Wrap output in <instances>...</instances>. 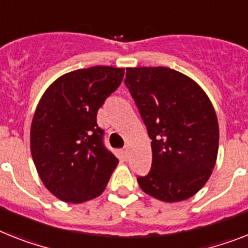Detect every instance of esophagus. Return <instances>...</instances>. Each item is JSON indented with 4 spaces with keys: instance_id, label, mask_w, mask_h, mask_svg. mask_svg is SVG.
Here are the masks:
<instances>
[{
    "instance_id": "obj_1",
    "label": "esophagus",
    "mask_w": 248,
    "mask_h": 248,
    "mask_svg": "<svg viewBox=\"0 0 248 248\" xmlns=\"http://www.w3.org/2000/svg\"><path fill=\"white\" fill-rule=\"evenodd\" d=\"M122 153H123V157H124V158H128V157H129V147L123 148Z\"/></svg>"
}]
</instances>
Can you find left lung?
Segmentation results:
<instances>
[{
  "label": "left lung",
  "instance_id": "obj_1",
  "mask_svg": "<svg viewBox=\"0 0 248 248\" xmlns=\"http://www.w3.org/2000/svg\"><path fill=\"white\" fill-rule=\"evenodd\" d=\"M125 83L152 139V169L140 189L165 202L195 195L216 166L219 125L205 91L167 67L126 68Z\"/></svg>",
  "mask_w": 248,
  "mask_h": 248
}]
</instances>
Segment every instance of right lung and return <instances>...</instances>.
<instances>
[{"label": "right lung", "mask_w": 248, "mask_h": 248, "mask_svg": "<svg viewBox=\"0 0 248 248\" xmlns=\"http://www.w3.org/2000/svg\"><path fill=\"white\" fill-rule=\"evenodd\" d=\"M124 68L96 65L55 79L39 100L30 128L32 161L46 189L72 204L101 195L119 163L104 147L97 110L120 86Z\"/></svg>", "instance_id": "add662e5"}]
</instances>
